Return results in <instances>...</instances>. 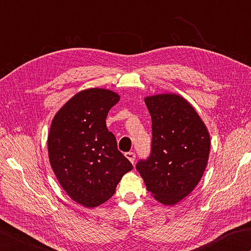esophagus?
I'll use <instances>...</instances> for the list:
<instances>
[{
    "label": "esophagus",
    "mask_w": 251,
    "mask_h": 251,
    "mask_svg": "<svg viewBox=\"0 0 251 251\" xmlns=\"http://www.w3.org/2000/svg\"><path fill=\"white\" fill-rule=\"evenodd\" d=\"M125 156H126L127 159H128V160L130 161V163L134 164V162H135V158H136V155H135L134 152H127V153H125Z\"/></svg>",
    "instance_id": "34e87169"
}]
</instances>
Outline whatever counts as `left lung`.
I'll list each match as a JSON object with an SVG mask.
<instances>
[{
    "label": "left lung",
    "instance_id": "left-lung-1",
    "mask_svg": "<svg viewBox=\"0 0 251 251\" xmlns=\"http://www.w3.org/2000/svg\"><path fill=\"white\" fill-rule=\"evenodd\" d=\"M152 121V149L137 171L160 203L174 205L198 185L211 148L207 126L190 103L176 93L145 98Z\"/></svg>",
    "mask_w": 251,
    "mask_h": 251
}]
</instances>
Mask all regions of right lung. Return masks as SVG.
I'll return each instance as SVG.
<instances>
[{"label": "right lung", "instance_id": "1", "mask_svg": "<svg viewBox=\"0 0 251 251\" xmlns=\"http://www.w3.org/2000/svg\"><path fill=\"white\" fill-rule=\"evenodd\" d=\"M120 95L89 88L72 97L54 115L48 135L51 168L62 188L85 208L104 203L132 165L117 150L106 116Z\"/></svg>", "mask_w": 251, "mask_h": 251}]
</instances>
